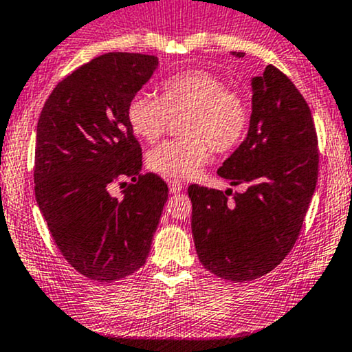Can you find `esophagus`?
<instances>
[{
    "mask_svg": "<svg viewBox=\"0 0 352 352\" xmlns=\"http://www.w3.org/2000/svg\"><path fill=\"white\" fill-rule=\"evenodd\" d=\"M183 183L181 181H169V191L173 192V195H177V192L183 191Z\"/></svg>",
    "mask_w": 352,
    "mask_h": 352,
    "instance_id": "1",
    "label": "esophagus"
}]
</instances>
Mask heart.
Wrapping results in <instances>:
<instances>
[{
  "instance_id": "b5f03b06",
  "label": "heart",
  "mask_w": 352,
  "mask_h": 352,
  "mask_svg": "<svg viewBox=\"0 0 352 352\" xmlns=\"http://www.w3.org/2000/svg\"><path fill=\"white\" fill-rule=\"evenodd\" d=\"M126 116L131 131L147 142L157 141L169 120L183 116L177 126L183 138L151 149L147 166L169 179H188L201 171L210 149L225 154L240 144L250 122V107L217 75L186 70L166 78L160 97H132Z\"/></svg>"
}]
</instances>
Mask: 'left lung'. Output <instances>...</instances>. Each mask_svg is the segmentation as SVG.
I'll return each instance as SVG.
<instances>
[{
	"mask_svg": "<svg viewBox=\"0 0 352 352\" xmlns=\"http://www.w3.org/2000/svg\"><path fill=\"white\" fill-rule=\"evenodd\" d=\"M252 92L247 138L218 169L232 186L243 184L247 190L188 188L199 262L232 282L255 280L289 255L319 171L311 109L290 78L267 65L252 78Z\"/></svg>",
	"mask_w": 352,
	"mask_h": 352,
	"instance_id": "8db88e82",
	"label": "left lung"
}]
</instances>
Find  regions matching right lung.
Instances as JSON below:
<instances>
[{
  "instance_id": "obj_1",
  "label": "right lung",
  "mask_w": 352,
  "mask_h": 352,
  "mask_svg": "<svg viewBox=\"0 0 352 352\" xmlns=\"http://www.w3.org/2000/svg\"><path fill=\"white\" fill-rule=\"evenodd\" d=\"M156 69L154 55H100L58 82L41 109L36 203L58 250L90 280H120L144 265L168 199L160 176L141 175L126 116ZM122 175L133 183L116 199L108 186Z\"/></svg>"
}]
</instances>
